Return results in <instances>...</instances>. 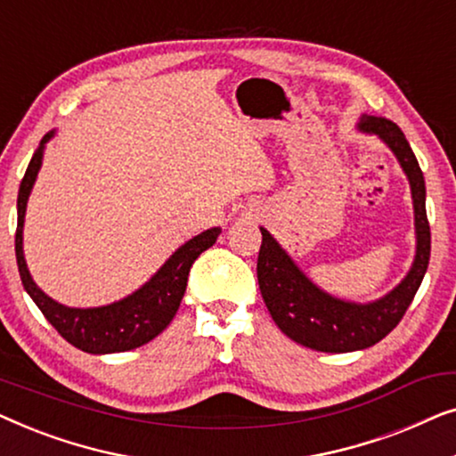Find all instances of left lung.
Wrapping results in <instances>:
<instances>
[{
	"label": "left lung",
	"instance_id": "obj_1",
	"mask_svg": "<svg viewBox=\"0 0 456 456\" xmlns=\"http://www.w3.org/2000/svg\"><path fill=\"white\" fill-rule=\"evenodd\" d=\"M361 130L373 133L388 145L409 176L413 192L417 255L407 278L390 295L370 305L346 303L311 284L292 264L272 234L261 228L257 280L261 297L276 326L298 345L322 353H351L376 345L407 314L429 264L432 234L426 214V183L409 141L395 122L378 116L361 118Z\"/></svg>",
	"mask_w": 456,
	"mask_h": 456
}]
</instances>
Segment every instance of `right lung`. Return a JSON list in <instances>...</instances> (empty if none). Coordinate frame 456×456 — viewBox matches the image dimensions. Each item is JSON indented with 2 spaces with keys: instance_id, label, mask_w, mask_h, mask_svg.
I'll return each mask as SVG.
<instances>
[{
  "instance_id": "obj_1",
  "label": "right lung",
  "mask_w": 456,
  "mask_h": 456,
  "mask_svg": "<svg viewBox=\"0 0 456 456\" xmlns=\"http://www.w3.org/2000/svg\"><path fill=\"white\" fill-rule=\"evenodd\" d=\"M52 134L53 133L43 136L41 145L35 151L33 159H30L27 174H24L20 191H18L16 261L20 280L30 298L41 309V314L58 330L61 338H66L72 346L93 354L133 351L136 346L147 345L149 340H153L155 336L167 328V323L176 315L180 301L184 297L191 265L195 264L199 255L214 245L222 230H205V232L197 234L195 239L184 242L142 289L114 305H105V307L95 309H70L55 303L53 298H49L33 282V278H30L27 270V261H24L22 255L24 211H27V201L30 189L35 184L37 172L41 167L43 145L52 139Z\"/></svg>"
}]
</instances>
